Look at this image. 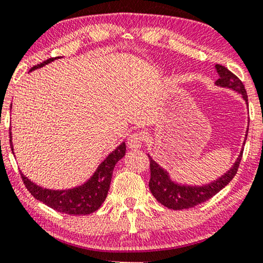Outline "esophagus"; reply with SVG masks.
Segmentation results:
<instances>
[{"mask_svg":"<svg viewBox=\"0 0 263 263\" xmlns=\"http://www.w3.org/2000/svg\"><path fill=\"white\" fill-rule=\"evenodd\" d=\"M143 139H145V136H143L142 133H134V134H132L128 139L129 148L130 149L140 148L143 142Z\"/></svg>","mask_w":263,"mask_h":263,"instance_id":"esophagus-1","label":"esophagus"}]
</instances>
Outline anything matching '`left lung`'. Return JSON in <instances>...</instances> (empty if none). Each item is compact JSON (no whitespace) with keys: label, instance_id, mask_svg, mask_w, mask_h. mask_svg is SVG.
<instances>
[{"label":"left lung","instance_id":"1","mask_svg":"<svg viewBox=\"0 0 263 263\" xmlns=\"http://www.w3.org/2000/svg\"><path fill=\"white\" fill-rule=\"evenodd\" d=\"M214 67L217 73L219 74V79L215 81V86L230 88L232 91L239 93L248 105V96L243 82L235 74H232L228 68L222 67L220 64H215ZM247 136L248 129L243 145H246ZM242 156L243 148L240 149L239 156L236 159L235 164L231 166V168L226 171L224 175H221L220 177H218L215 181L203 185H188L174 181L170 177V174L165 168L161 167L148 154L151 166V179L148 183L149 190L152 193V195L156 197L158 202L164 204L165 207L170 208V210L177 211L192 208L196 206V204H200L204 202V201L210 200L211 197H213L215 194H218L222 188H225L232 181V178L237 174V170H238Z\"/></svg>","mask_w":263,"mask_h":263}]
</instances>
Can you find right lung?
I'll list each match as a JSON object with an SVG mask.
<instances>
[{
	"label": "right lung",
	"mask_w": 263,
	"mask_h": 263,
	"mask_svg": "<svg viewBox=\"0 0 263 263\" xmlns=\"http://www.w3.org/2000/svg\"><path fill=\"white\" fill-rule=\"evenodd\" d=\"M60 57L55 59H49L44 61L41 64L32 67L30 71L39 69V68L51 63ZM12 109V104H10ZM10 138V148L13 151V142H12V132H9ZM125 154V142H122L118 145L102 163L98 165L97 170L95 171L91 177H89L85 183L80 185L73 186L68 189H49L43 188V186L35 184L30 178L26 177L21 172L24 184L26 185L28 192L34 196V199L45 203L46 206L51 207L52 210L61 213L66 214H74V215H87L96 212L102 206V203L105 201L109 192L111 178H112V171L117 161L122 159Z\"/></svg>",
	"instance_id": "1"
}]
</instances>
